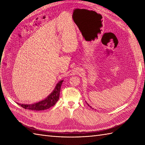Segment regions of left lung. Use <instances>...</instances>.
<instances>
[{
  "instance_id": "obj_1",
  "label": "left lung",
  "mask_w": 145,
  "mask_h": 145,
  "mask_svg": "<svg viewBox=\"0 0 145 145\" xmlns=\"http://www.w3.org/2000/svg\"><path fill=\"white\" fill-rule=\"evenodd\" d=\"M88 105V106H90V105Z\"/></svg>"
}]
</instances>
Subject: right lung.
<instances>
[{"label": "right lung", "mask_w": 145, "mask_h": 145, "mask_svg": "<svg viewBox=\"0 0 145 145\" xmlns=\"http://www.w3.org/2000/svg\"><path fill=\"white\" fill-rule=\"evenodd\" d=\"M63 80H61L57 84L53 92L48 95V97L44 100L43 101H40L39 103H37L32 105H23L18 104L24 108L29 110H34V111H40L44 110L50 108V107L54 106L57 101L59 99L60 97V91L61 84Z\"/></svg>", "instance_id": "1"}]
</instances>
